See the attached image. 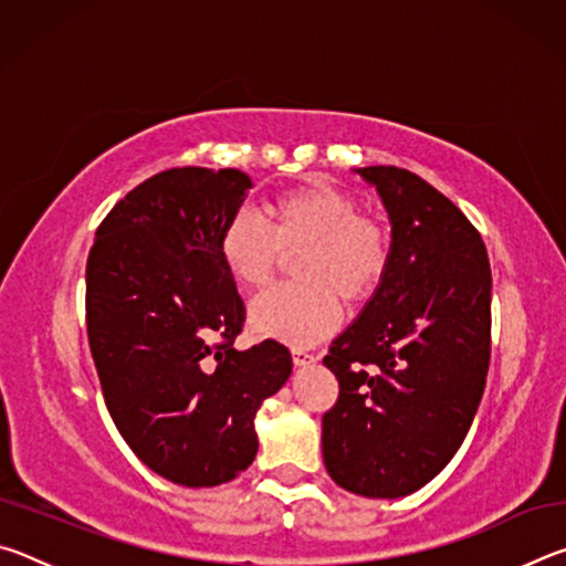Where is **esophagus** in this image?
I'll use <instances>...</instances> for the list:
<instances>
[{"instance_id":"1","label":"esophagus","mask_w":566,"mask_h":566,"mask_svg":"<svg viewBox=\"0 0 566 566\" xmlns=\"http://www.w3.org/2000/svg\"><path fill=\"white\" fill-rule=\"evenodd\" d=\"M292 361H294V367H306V364L317 361V357H314V354H310V352L294 349V352H292Z\"/></svg>"}]
</instances>
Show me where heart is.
<instances>
[{
    "label": "heart",
    "instance_id": "b5f03b06",
    "mask_svg": "<svg viewBox=\"0 0 566 566\" xmlns=\"http://www.w3.org/2000/svg\"><path fill=\"white\" fill-rule=\"evenodd\" d=\"M264 217L237 209L219 229V262L239 290H264L286 256H300V286L260 296L249 322L264 337L310 347L339 327V300L361 304L379 290L391 264V229L381 217L359 212L347 189L322 179L276 191Z\"/></svg>",
    "mask_w": 566,
    "mask_h": 566
}]
</instances>
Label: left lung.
<instances>
[{"instance_id":"left-lung-1","label":"left lung","mask_w":566,"mask_h":566,"mask_svg":"<svg viewBox=\"0 0 566 566\" xmlns=\"http://www.w3.org/2000/svg\"><path fill=\"white\" fill-rule=\"evenodd\" d=\"M391 222L379 290L324 357L339 397L322 417V454L342 490L397 500L442 472L484 395L492 270L474 224L424 179L364 167Z\"/></svg>"}]
</instances>
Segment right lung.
<instances>
[{
  "mask_svg": "<svg viewBox=\"0 0 566 566\" xmlns=\"http://www.w3.org/2000/svg\"><path fill=\"white\" fill-rule=\"evenodd\" d=\"M252 179L177 167L114 205L87 260V334L104 401L129 449L181 486L254 462V417L292 375L284 344L237 349L244 302L217 254Z\"/></svg>",
  "mask_w": 566,
  "mask_h": 566,
  "instance_id": "1",
  "label": "right lung"
}]
</instances>
